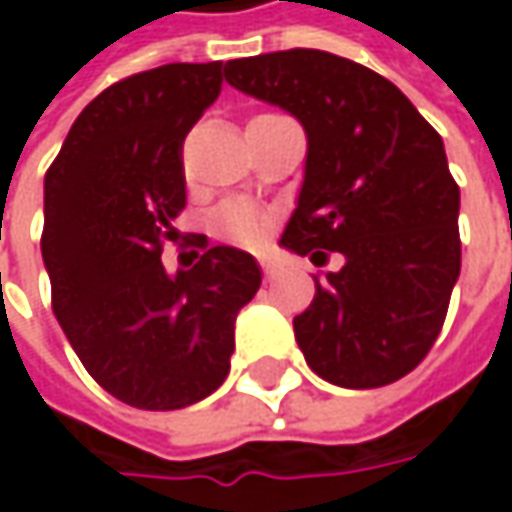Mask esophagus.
Instances as JSON below:
<instances>
[{
	"label": "esophagus",
	"instance_id": "obj_1",
	"mask_svg": "<svg viewBox=\"0 0 512 512\" xmlns=\"http://www.w3.org/2000/svg\"><path fill=\"white\" fill-rule=\"evenodd\" d=\"M259 262H262V270H265L267 279H273V276H279V270H282V265H279L276 259H270V256H262Z\"/></svg>",
	"mask_w": 512,
	"mask_h": 512
}]
</instances>
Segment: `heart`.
Listing matches in <instances>:
<instances>
[{
  "mask_svg": "<svg viewBox=\"0 0 512 512\" xmlns=\"http://www.w3.org/2000/svg\"><path fill=\"white\" fill-rule=\"evenodd\" d=\"M210 230L225 242L253 247L259 245L267 233V213L247 202H225L216 207L210 219Z\"/></svg>",
  "mask_w": 512,
  "mask_h": 512,
  "instance_id": "1",
  "label": "heart"
}]
</instances>
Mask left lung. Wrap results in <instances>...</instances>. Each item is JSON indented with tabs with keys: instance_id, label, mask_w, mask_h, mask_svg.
Returning <instances> with one entry per match:
<instances>
[{
	"instance_id": "1",
	"label": "left lung",
	"mask_w": 512,
	"mask_h": 512,
	"mask_svg": "<svg viewBox=\"0 0 512 512\" xmlns=\"http://www.w3.org/2000/svg\"><path fill=\"white\" fill-rule=\"evenodd\" d=\"M236 90L299 119L305 179L279 245L342 267L316 279L293 319L307 364L325 382L370 390L427 356L462 270L459 185L444 142L384 76L327 50L230 59Z\"/></svg>"
}]
</instances>
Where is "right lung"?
Returning <instances> with one entry per match:
<instances>
[{
    "label": "right lung",
    "mask_w": 512,
    "mask_h": 512,
    "mask_svg": "<svg viewBox=\"0 0 512 512\" xmlns=\"http://www.w3.org/2000/svg\"><path fill=\"white\" fill-rule=\"evenodd\" d=\"M222 90V62H173L102 90L45 176L42 259L53 313L119 402L179 410L227 379L233 327L262 270L230 245L162 265L185 207L182 142Z\"/></svg>",
    "instance_id": "1"
}]
</instances>
